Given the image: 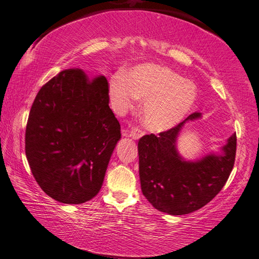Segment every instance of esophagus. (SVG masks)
Returning <instances> with one entry per match:
<instances>
[{
    "mask_svg": "<svg viewBox=\"0 0 259 259\" xmlns=\"http://www.w3.org/2000/svg\"><path fill=\"white\" fill-rule=\"evenodd\" d=\"M145 135V131H142L140 128H134L133 130L130 131V137L133 139H139L140 137H142Z\"/></svg>",
    "mask_w": 259,
    "mask_h": 259,
    "instance_id": "obj_1",
    "label": "esophagus"
}]
</instances>
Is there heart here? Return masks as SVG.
Instances as JSON below:
<instances>
[{
	"label": "heart",
	"mask_w": 259,
	"mask_h": 259,
	"mask_svg": "<svg viewBox=\"0 0 259 259\" xmlns=\"http://www.w3.org/2000/svg\"><path fill=\"white\" fill-rule=\"evenodd\" d=\"M113 107L124 111L138 98L145 99L142 120L146 128L162 133L178 124L190 112L197 100L196 85L175 71L159 64H141L124 75L110 81Z\"/></svg>",
	"instance_id": "b5f03b06"
}]
</instances>
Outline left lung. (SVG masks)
I'll return each instance as SVG.
<instances>
[{
	"mask_svg": "<svg viewBox=\"0 0 259 259\" xmlns=\"http://www.w3.org/2000/svg\"><path fill=\"white\" fill-rule=\"evenodd\" d=\"M200 117L199 112L191 113L171 129L139 139L141 190L159 211L178 216L198 210L218 195L234 168L236 134L223 147L222 155H208L197 161L179 156L176 140L181 128Z\"/></svg>",
	"mask_w": 259,
	"mask_h": 259,
	"instance_id": "8db88e82",
	"label": "left lung"
}]
</instances>
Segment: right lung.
Masks as SVG:
<instances>
[{
	"mask_svg": "<svg viewBox=\"0 0 259 259\" xmlns=\"http://www.w3.org/2000/svg\"><path fill=\"white\" fill-rule=\"evenodd\" d=\"M120 123L109 107L103 75L63 70L33 101L25 130V155L41 189L59 202L92 199L101 186Z\"/></svg>",
	"mask_w": 259,
	"mask_h": 259,
	"instance_id": "right-lung-1",
	"label": "right lung"
}]
</instances>
